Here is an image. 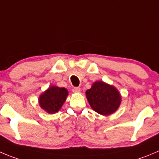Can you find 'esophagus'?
I'll return each instance as SVG.
<instances>
[{
	"instance_id": "34e87169",
	"label": "esophagus",
	"mask_w": 159,
	"mask_h": 159,
	"mask_svg": "<svg viewBox=\"0 0 159 159\" xmlns=\"http://www.w3.org/2000/svg\"><path fill=\"white\" fill-rule=\"evenodd\" d=\"M73 92L75 93H79L80 92H81V89L78 88V87H76V88H75L73 89Z\"/></svg>"
}]
</instances>
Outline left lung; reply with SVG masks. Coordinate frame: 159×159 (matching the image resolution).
Segmentation results:
<instances>
[{"label": "left lung", "instance_id": "8db88e82", "mask_svg": "<svg viewBox=\"0 0 159 159\" xmlns=\"http://www.w3.org/2000/svg\"><path fill=\"white\" fill-rule=\"evenodd\" d=\"M85 94L92 109L104 116L115 113L121 104V96L118 90L104 81H95Z\"/></svg>", "mask_w": 159, "mask_h": 159}]
</instances>
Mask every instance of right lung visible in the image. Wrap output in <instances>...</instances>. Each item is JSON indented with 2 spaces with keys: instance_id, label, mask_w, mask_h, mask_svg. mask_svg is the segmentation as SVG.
<instances>
[{
  "instance_id": "add662e5",
  "label": "right lung",
  "mask_w": 159,
  "mask_h": 159,
  "mask_svg": "<svg viewBox=\"0 0 159 159\" xmlns=\"http://www.w3.org/2000/svg\"><path fill=\"white\" fill-rule=\"evenodd\" d=\"M68 96L65 88L51 85L39 96V105L48 114H55L61 109Z\"/></svg>"
}]
</instances>
